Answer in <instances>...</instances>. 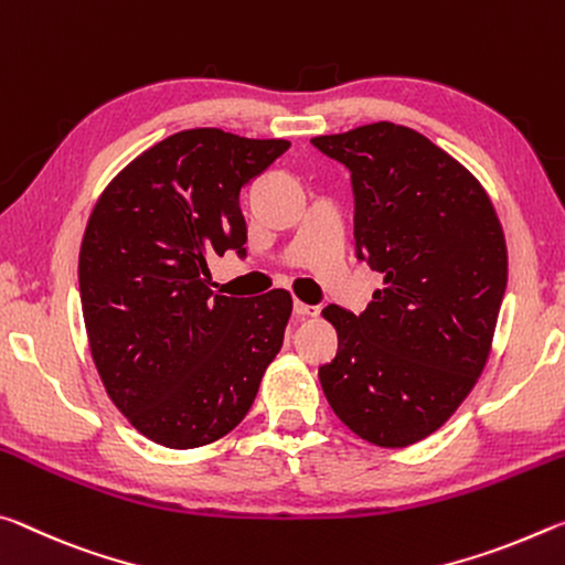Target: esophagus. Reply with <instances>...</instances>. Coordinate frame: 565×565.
Listing matches in <instances>:
<instances>
[{
  "instance_id": "obj_1",
  "label": "esophagus",
  "mask_w": 565,
  "mask_h": 565,
  "mask_svg": "<svg viewBox=\"0 0 565 565\" xmlns=\"http://www.w3.org/2000/svg\"><path fill=\"white\" fill-rule=\"evenodd\" d=\"M292 312H295V318H316L320 310L316 308V305H308V302L295 300V305H292Z\"/></svg>"
}]
</instances>
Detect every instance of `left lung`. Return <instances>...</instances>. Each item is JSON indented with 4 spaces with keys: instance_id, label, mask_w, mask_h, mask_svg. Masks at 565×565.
Masks as SVG:
<instances>
[{
    "instance_id": "1",
    "label": "left lung",
    "mask_w": 565,
    "mask_h": 565,
    "mask_svg": "<svg viewBox=\"0 0 565 565\" xmlns=\"http://www.w3.org/2000/svg\"><path fill=\"white\" fill-rule=\"evenodd\" d=\"M312 145L350 170L358 257L383 275L360 316L322 310L338 330L322 393L355 436L413 446L458 411L491 355L503 227L483 184L411 127L373 122Z\"/></svg>"
}]
</instances>
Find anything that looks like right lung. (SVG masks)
<instances>
[{
    "mask_svg": "<svg viewBox=\"0 0 565 565\" xmlns=\"http://www.w3.org/2000/svg\"><path fill=\"white\" fill-rule=\"evenodd\" d=\"M217 127L182 129L102 192L79 247L89 353L109 401L164 448L215 443L253 408L292 298H227L210 260L245 255L239 190L288 150Z\"/></svg>",
    "mask_w": 565,
    "mask_h": 565,
    "instance_id": "add662e5",
    "label": "right lung"
}]
</instances>
